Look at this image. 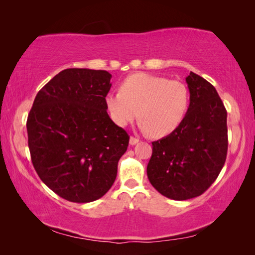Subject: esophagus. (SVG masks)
Returning <instances> with one entry per match:
<instances>
[{"label":"esophagus","mask_w":255,"mask_h":255,"mask_svg":"<svg viewBox=\"0 0 255 255\" xmlns=\"http://www.w3.org/2000/svg\"><path fill=\"white\" fill-rule=\"evenodd\" d=\"M138 141H139V139H138V138L131 136L130 139H129V144H130V145H136Z\"/></svg>","instance_id":"1"}]
</instances>
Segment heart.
<instances>
[{"label":"heart","instance_id":"b5f03b06","mask_svg":"<svg viewBox=\"0 0 255 255\" xmlns=\"http://www.w3.org/2000/svg\"><path fill=\"white\" fill-rule=\"evenodd\" d=\"M106 105L116 125L125 127L138 116L141 130L158 138L173 132L183 122L190 94L182 82L138 73L123 82L120 92L108 94Z\"/></svg>","mask_w":255,"mask_h":255}]
</instances>
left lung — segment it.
<instances>
[{
  "label": "left lung",
  "mask_w": 255,
  "mask_h": 255,
  "mask_svg": "<svg viewBox=\"0 0 255 255\" xmlns=\"http://www.w3.org/2000/svg\"><path fill=\"white\" fill-rule=\"evenodd\" d=\"M187 115L173 132L153 141L147 164L150 184L173 200L204 193L226 161L227 111L217 91L204 77L190 72Z\"/></svg>",
  "instance_id": "1"
}]
</instances>
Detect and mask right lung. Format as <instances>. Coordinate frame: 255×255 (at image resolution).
Returning a JSON list of instances; mask_svg holds the SVG:
<instances>
[{"label":"right lung","instance_id":"add662e5","mask_svg":"<svg viewBox=\"0 0 255 255\" xmlns=\"http://www.w3.org/2000/svg\"><path fill=\"white\" fill-rule=\"evenodd\" d=\"M107 71L67 68L34 98L27 119L28 146L42 182L72 202H91L109 191L129 136L107 112Z\"/></svg>","mask_w":255,"mask_h":255}]
</instances>
